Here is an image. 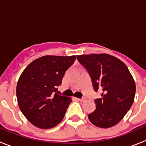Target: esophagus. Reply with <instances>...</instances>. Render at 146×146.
<instances>
[{
	"instance_id": "1",
	"label": "esophagus",
	"mask_w": 146,
	"mask_h": 146,
	"mask_svg": "<svg viewBox=\"0 0 146 146\" xmlns=\"http://www.w3.org/2000/svg\"><path fill=\"white\" fill-rule=\"evenodd\" d=\"M77 100H79V101H80V102L86 101V99H85V98H81V99H79V98H77Z\"/></svg>"
}]
</instances>
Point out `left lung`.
Instances as JSON below:
<instances>
[{
    "instance_id": "8db88e82",
    "label": "left lung",
    "mask_w": 146,
    "mask_h": 146,
    "mask_svg": "<svg viewBox=\"0 0 146 146\" xmlns=\"http://www.w3.org/2000/svg\"><path fill=\"white\" fill-rule=\"evenodd\" d=\"M88 71L94 91H101L95 99L96 109L88 119L100 128L115 126L124 117L133 104L136 86L128 68L121 60L108 54L77 55Z\"/></svg>"
}]
</instances>
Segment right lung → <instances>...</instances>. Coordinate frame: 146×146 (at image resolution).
<instances>
[{
    "label": "right lung",
    "instance_id": "add662e5",
    "mask_svg": "<svg viewBox=\"0 0 146 146\" xmlns=\"http://www.w3.org/2000/svg\"><path fill=\"white\" fill-rule=\"evenodd\" d=\"M76 57L46 55L31 62L17 85L18 105L25 118L41 129H50L63 120L72 99L58 94L65 72Z\"/></svg>",
    "mask_w": 146,
    "mask_h": 146
}]
</instances>
